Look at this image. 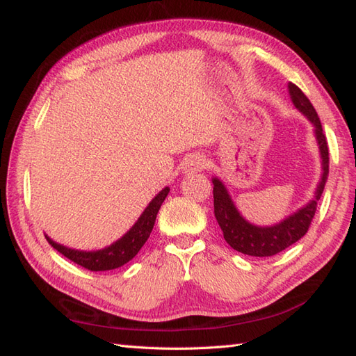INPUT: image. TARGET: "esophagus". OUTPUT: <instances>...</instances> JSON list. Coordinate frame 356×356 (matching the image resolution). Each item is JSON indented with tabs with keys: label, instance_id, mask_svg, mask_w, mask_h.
<instances>
[{
	"label": "esophagus",
	"instance_id": "esophagus-1",
	"mask_svg": "<svg viewBox=\"0 0 356 356\" xmlns=\"http://www.w3.org/2000/svg\"><path fill=\"white\" fill-rule=\"evenodd\" d=\"M186 166L188 168H191V170H203L207 166V159L203 157V156H191L190 159H188L186 161Z\"/></svg>",
	"mask_w": 356,
	"mask_h": 356
}]
</instances>
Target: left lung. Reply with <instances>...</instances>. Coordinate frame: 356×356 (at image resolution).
Returning <instances> with one entry per match:
<instances>
[{
  "label": "left lung",
  "mask_w": 356,
  "mask_h": 356,
  "mask_svg": "<svg viewBox=\"0 0 356 356\" xmlns=\"http://www.w3.org/2000/svg\"><path fill=\"white\" fill-rule=\"evenodd\" d=\"M289 93L292 96V102L300 111H303L307 119L315 125L316 140H318L321 159H323V177L316 190L315 200L307 203L305 208H301L298 213L287 217L286 220L269 228H259L238 214V211L234 207L228 191L218 179H214L213 184V195H214V216L217 223L223 231V237L228 241V245L236 251L252 255V257H272L278 252L284 251L286 248L298 241L309 231V226L312 223V218L316 211V200L321 197L324 184H326L329 172V147L326 136L323 133L321 120L316 115L312 102L309 97L301 92L295 84H289Z\"/></svg>",
  "instance_id": "8db88e82"
}]
</instances>
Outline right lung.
Instances as JSON below:
<instances>
[{
  "label": "right lung",
  "instance_id": "right-lung-1",
  "mask_svg": "<svg viewBox=\"0 0 356 356\" xmlns=\"http://www.w3.org/2000/svg\"><path fill=\"white\" fill-rule=\"evenodd\" d=\"M168 193L170 188H163V190L151 200V203L147 207V209L143 211V214L139 217V220L134 223L133 228L128 231L122 238L118 240L116 243H113L111 246L105 249H101V251H74V249L55 243V241L50 240L49 237L45 238H47L49 243L55 248L59 254H63L73 263H76L79 266L92 272L111 270L120 268L124 266L125 263L130 261L133 257L140 251V248L145 245L151 231H153L159 209H161V205L166 195H168Z\"/></svg>",
  "mask_w": 356,
  "mask_h": 356
}]
</instances>
